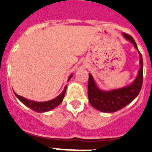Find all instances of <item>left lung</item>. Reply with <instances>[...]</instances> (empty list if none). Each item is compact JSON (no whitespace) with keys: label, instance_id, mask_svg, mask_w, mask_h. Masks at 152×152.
<instances>
[{"label":"left lung","instance_id":"8db88e82","mask_svg":"<svg viewBox=\"0 0 152 152\" xmlns=\"http://www.w3.org/2000/svg\"><path fill=\"white\" fill-rule=\"evenodd\" d=\"M122 35L125 39L132 42L135 49L138 51L140 69L137 77L129 85L111 90L101 89L92 75L89 73L88 85L89 102L94 108L104 113H113L127 106L139 95L143 84V58L141 53H140L137 43L132 36L125 33H122Z\"/></svg>","mask_w":152,"mask_h":152}]
</instances>
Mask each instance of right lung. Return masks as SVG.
I'll return each mask as SVG.
<instances>
[{"instance_id":"right-lung-1","label":"right lung","mask_w":152,"mask_h":152,"mask_svg":"<svg viewBox=\"0 0 152 152\" xmlns=\"http://www.w3.org/2000/svg\"><path fill=\"white\" fill-rule=\"evenodd\" d=\"M72 76H73V74H71L69 76L68 81H69V80L72 77ZM66 88L67 85H65V87L64 88V90L62 91V92L58 96L46 102L33 101V100L28 99H26V98L23 97V96H20V95H17L15 92L14 93H15V96L18 98V99L20 100L23 104H24L25 106L29 107L30 109H31V110H33L35 112L43 113V112H47V111H50L51 110H53V109L56 108L57 106H58L61 103V102L64 99L65 92H66Z\"/></svg>"}]
</instances>
